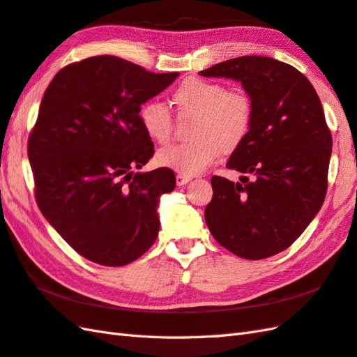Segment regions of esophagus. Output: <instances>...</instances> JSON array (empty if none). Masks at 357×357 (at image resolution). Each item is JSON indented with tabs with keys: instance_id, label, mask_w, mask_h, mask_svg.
Segmentation results:
<instances>
[{
	"instance_id": "esophagus-1",
	"label": "esophagus",
	"mask_w": 357,
	"mask_h": 357,
	"mask_svg": "<svg viewBox=\"0 0 357 357\" xmlns=\"http://www.w3.org/2000/svg\"><path fill=\"white\" fill-rule=\"evenodd\" d=\"M189 180H190V177L183 176V174H177V176H176V183H177V186H183V185H186Z\"/></svg>"
}]
</instances>
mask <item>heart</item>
Returning <instances> with one entry per match:
<instances>
[{"mask_svg":"<svg viewBox=\"0 0 357 357\" xmlns=\"http://www.w3.org/2000/svg\"><path fill=\"white\" fill-rule=\"evenodd\" d=\"M172 104L180 119H192L190 141L162 149L155 160L183 176H197L212 167L216 158L239 150L255 124V101L241 89H227L220 82L189 77L172 92ZM144 132L151 141L168 144L174 133V118L159 101H149L139 110Z\"/></svg>","mask_w":357,"mask_h":357,"instance_id":"1","label":"heart"}]
</instances>
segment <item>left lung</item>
<instances>
[{
    "label": "left lung",
    "instance_id": "1",
    "mask_svg": "<svg viewBox=\"0 0 357 357\" xmlns=\"http://www.w3.org/2000/svg\"><path fill=\"white\" fill-rule=\"evenodd\" d=\"M239 80L255 101V124L227 168L238 183L212 177L208 230L239 257H271L294 244L327 192L332 133L314 86L294 66L262 56L225 60L198 73Z\"/></svg>",
    "mask_w": 357,
    "mask_h": 357
}]
</instances>
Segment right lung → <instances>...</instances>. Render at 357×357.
<instances>
[{
	"label": "right lung",
	"mask_w": 357,
	"mask_h": 357,
	"mask_svg": "<svg viewBox=\"0 0 357 357\" xmlns=\"http://www.w3.org/2000/svg\"><path fill=\"white\" fill-rule=\"evenodd\" d=\"M177 77L95 56L60 69L43 93L27 146L34 197L60 236L91 262L132 264L158 238V203L176 188V174L133 172L154 154L139 110Z\"/></svg>",
	"instance_id": "right-lung-1"
}]
</instances>
